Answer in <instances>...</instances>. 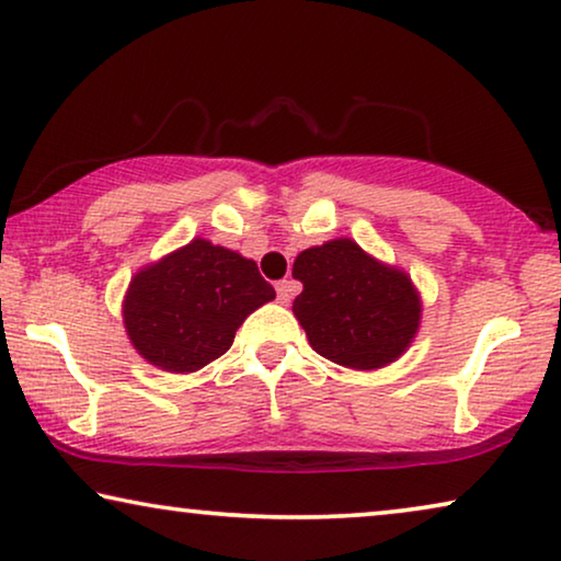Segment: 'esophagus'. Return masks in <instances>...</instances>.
Segmentation results:
<instances>
[{
	"mask_svg": "<svg viewBox=\"0 0 561 561\" xmlns=\"http://www.w3.org/2000/svg\"><path fill=\"white\" fill-rule=\"evenodd\" d=\"M275 290H278L280 304H290V298L296 296L298 286H296V280H280V283H275Z\"/></svg>",
	"mask_w": 561,
	"mask_h": 561,
	"instance_id": "34e87169",
	"label": "esophagus"
}]
</instances>
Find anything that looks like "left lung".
<instances>
[{
  "label": "left lung",
  "mask_w": 561,
  "mask_h": 561,
  "mask_svg": "<svg viewBox=\"0 0 561 561\" xmlns=\"http://www.w3.org/2000/svg\"><path fill=\"white\" fill-rule=\"evenodd\" d=\"M304 283L294 313L321 357L352 370H378L419 332L421 298L409 275L382 265L357 242L332 240L294 263Z\"/></svg>",
  "instance_id": "1"
}]
</instances>
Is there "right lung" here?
Returning <instances> with one entry per match:
<instances>
[{"instance_id":"right-lung-1","label":"right lung","mask_w":561,"mask_h":561,"mask_svg":"<svg viewBox=\"0 0 561 561\" xmlns=\"http://www.w3.org/2000/svg\"><path fill=\"white\" fill-rule=\"evenodd\" d=\"M273 298L252 260L196 237L135 275L122 317L150 365L194 373L225 355L242 321Z\"/></svg>"}]
</instances>
